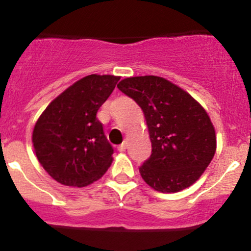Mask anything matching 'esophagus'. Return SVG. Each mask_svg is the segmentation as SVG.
Returning a JSON list of instances; mask_svg holds the SVG:
<instances>
[{"label":"esophagus","mask_w":251,"mask_h":251,"mask_svg":"<svg viewBox=\"0 0 251 251\" xmlns=\"http://www.w3.org/2000/svg\"><path fill=\"white\" fill-rule=\"evenodd\" d=\"M125 149H126V142H123V143H121L120 146L118 147V151H125Z\"/></svg>","instance_id":"esophagus-1"}]
</instances>
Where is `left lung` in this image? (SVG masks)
I'll use <instances>...</instances> for the list:
<instances>
[{"label":"left lung","instance_id":"8db88e82","mask_svg":"<svg viewBox=\"0 0 251 251\" xmlns=\"http://www.w3.org/2000/svg\"><path fill=\"white\" fill-rule=\"evenodd\" d=\"M118 88L146 116L151 154L140 168L144 182L161 193H176L198 181L216 151V133L206 110L160 76L126 77Z\"/></svg>","mask_w":251,"mask_h":251}]
</instances>
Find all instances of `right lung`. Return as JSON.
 Listing matches in <instances>:
<instances>
[{
  "mask_svg": "<svg viewBox=\"0 0 251 251\" xmlns=\"http://www.w3.org/2000/svg\"><path fill=\"white\" fill-rule=\"evenodd\" d=\"M120 80L92 74L55 97L37 119L32 144L37 160L59 183L85 187L100 179L113 161L97 111Z\"/></svg>",
  "mask_w": 251,
  "mask_h": 251,
  "instance_id": "right-lung-1",
  "label": "right lung"
}]
</instances>
